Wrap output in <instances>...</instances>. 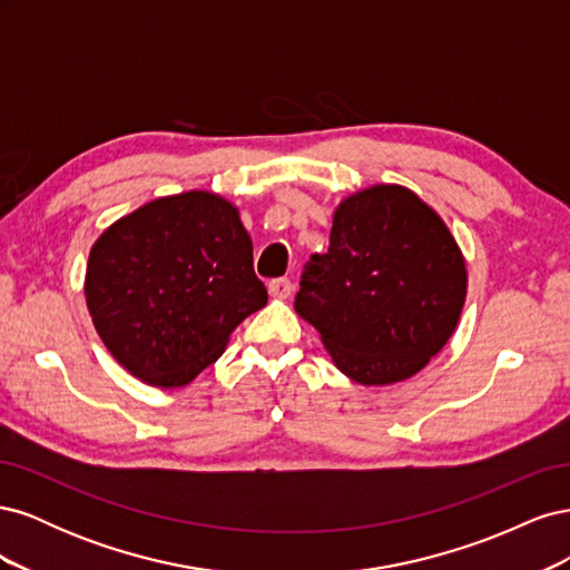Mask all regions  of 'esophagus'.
I'll use <instances>...</instances> for the list:
<instances>
[{"label":"esophagus","instance_id":"esophagus-1","mask_svg":"<svg viewBox=\"0 0 570 570\" xmlns=\"http://www.w3.org/2000/svg\"><path fill=\"white\" fill-rule=\"evenodd\" d=\"M289 292H292V283L287 278H275L268 283V295L273 299H287Z\"/></svg>","mask_w":570,"mask_h":570}]
</instances>
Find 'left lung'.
<instances>
[{
	"mask_svg": "<svg viewBox=\"0 0 570 570\" xmlns=\"http://www.w3.org/2000/svg\"><path fill=\"white\" fill-rule=\"evenodd\" d=\"M295 312L358 385L425 368L454 335L469 271L440 214L404 185H371L337 204L331 249L308 262Z\"/></svg>",
	"mask_w": 570,
	"mask_h": 570,
	"instance_id": "1",
	"label": "left lung"
}]
</instances>
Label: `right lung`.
I'll return each mask as SVG.
<instances>
[{
	"mask_svg": "<svg viewBox=\"0 0 570 570\" xmlns=\"http://www.w3.org/2000/svg\"><path fill=\"white\" fill-rule=\"evenodd\" d=\"M82 289L111 356L164 390L193 383L268 302L237 206L206 189L111 223L90 249Z\"/></svg>",
	"mask_w": 570,
	"mask_h": 570,
	"instance_id": "add662e5",
	"label": "right lung"
}]
</instances>
